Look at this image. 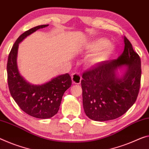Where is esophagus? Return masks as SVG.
Returning a JSON list of instances; mask_svg holds the SVG:
<instances>
[{
	"instance_id": "obj_1",
	"label": "esophagus",
	"mask_w": 149,
	"mask_h": 149,
	"mask_svg": "<svg viewBox=\"0 0 149 149\" xmlns=\"http://www.w3.org/2000/svg\"><path fill=\"white\" fill-rule=\"evenodd\" d=\"M72 83L74 84H79L81 81V76L79 73L75 72L72 75Z\"/></svg>"
}]
</instances>
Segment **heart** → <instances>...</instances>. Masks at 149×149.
Returning <instances> with one entry per match:
<instances>
[{
	"label": "heart",
	"mask_w": 149,
	"mask_h": 149,
	"mask_svg": "<svg viewBox=\"0 0 149 149\" xmlns=\"http://www.w3.org/2000/svg\"><path fill=\"white\" fill-rule=\"evenodd\" d=\"M87 49L89 52H96L89 58L88 62L94 65L102 62L109 57L114 52L115 48L105 38H98L87 44Z\"/></svg>",
	"instance_id": "obj_1"
}]
</instances>
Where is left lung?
<instances>
[{
  "label": "left lung",
  "instance_id": "obj_1",
  "mask_svg": "<svg viewBox=\"0 0 149 149\" xmlns=\"http://www.w3.org/2000/svg\"><path fill=\"white\" fill-rule=\"evenodd\" d=\"M124 42L123 53L117 59L101 62L82 75L84 111L94 121H109L121 117L137 98L141 86V58L126 37ZM123 65L127 66V72L118 79L115 72Z\"/></svg>",
  "mask_w": 149,
  "mask_h": 149
}]
</instances>
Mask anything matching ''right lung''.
Returning <instances> with one entry per match:
<instances>
[{"label": "right lung", "instance_id": "add662e5", "mask_svg": "<svg viewBox=\"0 0 149 149\" xmlns=\"http://www.w3.org/2000/svg\"><path fill=\"white\" fill-rule=\"evenodd\" d=\"M48 24L40 25L20 35L9 53L7 79L11 96L24 112L38 119H48L58 113L64 92L72 86L69 74L59 75L41 86L31 85L21 76L16 63L18 44L26 37Z\"/></svg>", "mask_w": 149, "mask_h": 149}]
</instances>
